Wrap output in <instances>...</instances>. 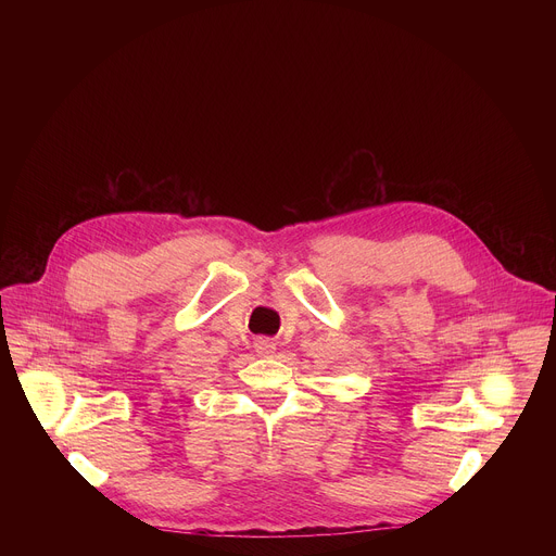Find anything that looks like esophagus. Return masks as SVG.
I'll use <instances>...</instances> for the list:
<instances>
[{"instance_id": "obj_1", "label": "esophagus", "mask_w": 556, "mask_h": 556, "mask_svg": "<svg viewBox=\"0 0 556 556\" xmlns=\"http://www.w3.org/2000/svg\"><path fill=\"white\" fill-rule=\"evenodd\" d=\"M255 352L260 356H273L275 354V343L270 339H257L255 341Z\"/></svg>"}]
</instances>
